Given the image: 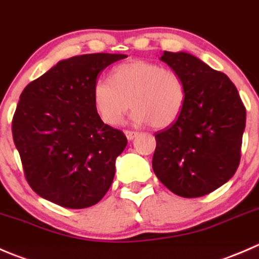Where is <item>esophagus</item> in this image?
Wrapping results in <instances>:
<instances>
[{"label":"esophagus","instance_id":"esophagus-1","mask_svg":"<svg viewBox=\"0 0 259 259\" xmlns=\"http://www.w3.org/2000/svg\"><path fill=\"white\" fill-rule=\"evenodd\" d=\"M124 135H126L127 140L132 141L138 135V132H136V131H124Z\"/></svg>","mask_w":259,"mask_h":259}]
</instances>
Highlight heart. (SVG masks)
<instances>
[{"label": "heart", "mask_w": 259, "mask_h": 259, "mask_svg": "<svg viewBox=\"0 0 259 259\" xmlns=\"http://www.w3.org/2000/svg\"><path fill=\"white\" fill-rule=\"evenodd\" d=\"M185 97V84L175 70L145 60L119 64L111 80L102 78L93 85L96 111L109 126L118 124L132 107L135 122L166 128L180 117Z\"/></svg>", "instance_id": "obj_1"}]
</instances>
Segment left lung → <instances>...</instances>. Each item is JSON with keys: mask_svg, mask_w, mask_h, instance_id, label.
Instances as JSON below:
<instances>
[{"mask_svg": "<svg viewBox=\"0 0 259 259\" xmlns=\"http://www.w3.org/2000/svg\"><path fill=\"white\" fill-rule=\"evenodd\" d=\"M160 59L183 78L186 97L175 123L155 135L153 172L176 195L199 198L237 171L245 107L232 80L196 56L163 51Z\"/></svg>", "mask_w": 259, "mask_h": 259, "instance_id": "8db88e82", "label": "left lung"}]
</instances>
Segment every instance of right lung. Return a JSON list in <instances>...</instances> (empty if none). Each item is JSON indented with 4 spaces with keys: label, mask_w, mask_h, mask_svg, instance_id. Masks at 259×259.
Returning a JSON list of instances; mask_svg holds the SVG:
<instances>
[{
    "label": "right lung",
    "mask_w": 259,
    "mask_h": 259,
    "mask_svg": "<svg viewBox=\"0 0 259 259\" xmlns=\"http://www.w3.org/2000/svg\"><path fill=\"white\" fill-rule=\"evenodd\" d=\"M124 54L59 61L20 96L12 136L32 190L69 209L89 208L109 190L127 138L103 123L93 103L97 76Z\"/></svg>",
    "instance_id": "right-lung-1"
}]
</instances>
